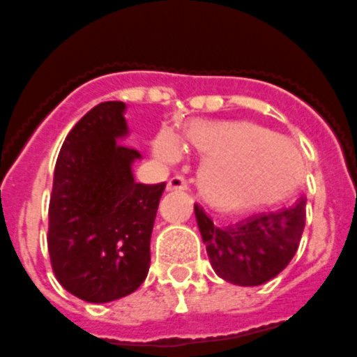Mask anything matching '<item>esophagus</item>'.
Listing matches in <instances>:
<instances>
[{
    "instance_id": "esophagus-1",
    "label": "esophagus",
    "mask_w": 357,
    "mask_h": 357,
    "mask_svg": "<svg viewBox=\"0 0 357 357\" xmlns=\"http://www.w3.org/2000/svg\"><path fill=\"white\" fill-rule=\"evenodd\" d=\"M188 188V183L183 176H174L167 181V190L169 192H174V190H186Z\"/></svg>"
}]
</instances>
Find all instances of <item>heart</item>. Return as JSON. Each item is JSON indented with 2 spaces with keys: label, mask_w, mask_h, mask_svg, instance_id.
Returning a JSON list of instances; mask_svg holds the SVG:
<instances>
[{
  "label": "heart",
  "mask_w": 357,
  "mask_h": 357,
  "mask_svg": "<svg viewBox=\"0 0 357 357\" xmlns=\"http://www.w3.org/2000/svg\"><path fill=\"white\" fill-rule=\"evenodd\" d=\"M206 162L199 190L209 206L243 213L285 201L303 181L305 162L292 142L250 121H199L185 132ZM162 158L176 160L179 144L172 135L156 142Z\"/></svg>",
  "instance_id": "heart-1"
}]
</instances>
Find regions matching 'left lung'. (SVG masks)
I'll return each mask as SVG.
<instances>
[{
	"instance_id": "left-lung-1",
	"label": "left lung",
	"mask_w": 357,
	"mask_h": 357,
	"mask_svg": "<svg viewBox=\"0 0 357 357\" xmlns=\"http://www.w3.org/2000/svg\"><path fill=\"white\" fill-rule=\"evenodd\" d=\"M195 218L209 262L220 278L254 287L287 268L298 252L306 218V199L291 208L261 213L220 229L195 204Z\"/></svg>"
}]
</instances>
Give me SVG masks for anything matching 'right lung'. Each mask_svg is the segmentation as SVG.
I'll use <instances>...</instances> for the list:
<instances>
[{"mask_svg": "<svg viewBox=\"0 0 357 357\" xmlns=\"http://www.w3.org/2000/svg\"><path fill=\"white\" fill-rule=\"evenodd\" d=\"M123 102H103L70 130L56 160L47 246L59 284L88 303L137 291L149 271V241L165 183L133 179L137 149Z\"/></svg>", "mask_w": 357, "mask_h": 357, "instance_id": "obj_1", "label": "right lung"}]
</instances>
